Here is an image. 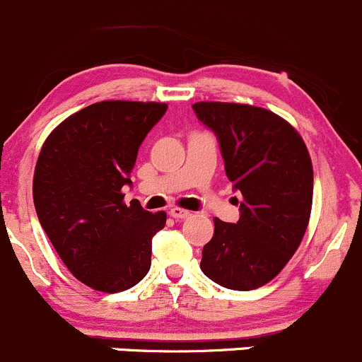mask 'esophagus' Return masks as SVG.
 I'll return each mask as SVG.
<instances>
[{"mask_svg": "<svg viewBox=\"0 0 362 362\" xmlns=\"http://www.w3.org/2000/svg\"><path fill=\"white\" fill-rule=\"evenodd\" d=\"M170 215L173 218H187V217H191V211H187V210H184V208H178V206H173L170 210Z\"/></svg>", "mask_w": 362, "mask_h": 362, "instance_id": "esophagus-1", "label": "esophagus"}]
</instances>
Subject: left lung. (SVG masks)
<instances>
[{
    "instance_id": "1",
    "label": "left lung",
    "mask_w": 362,
    "mask_h": 362,
    "mask_svg": "<svg viewBox=\"0 0 362 362\" xmlns=\"http://www.w3.org/2000/svg\"><path fill=\"white\" fill-rule=\"evenodd\" d=\"M192 108L217 136L226 175L243 196L236 224L214 218L202 272L228 289H257L282 272L308 228V148L287 120L266 108L221 101H199Z\"/></svg>"
}]
</instances>
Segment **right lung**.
Masks as SVG:
<instances>
[{
  "mask_svg": "<svg viewBox=\"0 0 362 362\" xmlns=\"http://www.w3.org/2000/svg\"><path fill=\"white\" fill-rule=\"evenodd\" d=\"M154 101H100L64 119L33 177L36 215L76 280L101 293L136 286L151 269L164 211L124 203L138 148L166 112Z\"/></svg>",
  "mask_w": 362,
  "mask_h": 362,
  "instance_id": "obj_1",
  "label": "right lung"
}]
</instances>
